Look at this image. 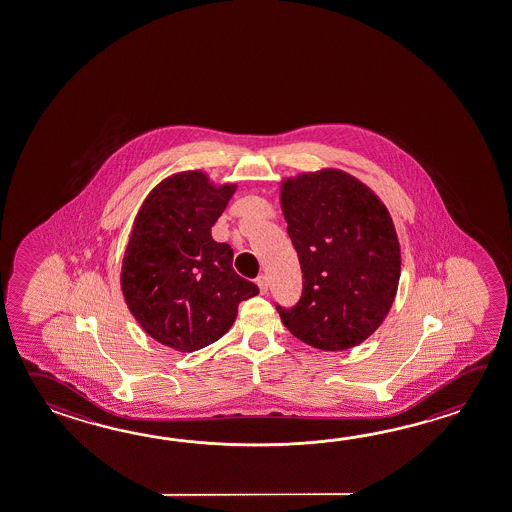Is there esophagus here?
I'll list each match as a JSON object with an SVG mask.
<instances>
[{"mask_svg": "<svg viewBox=\"0 0 512 512\" xmlns=\"http://www.w3.org/2000/svg\"><path fill=\"white\" fill-rule=\"evenodd\" d=\"M257 286H259V290H261L262 295H266V293H268V288H270L268 277H266V275H259V277H257Z\"/></svg>", "mask_w": 512, "mask_h": 512, "instance_id": "obj_1", "label": "esophagus"}]
</instances>
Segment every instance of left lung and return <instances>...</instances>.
<instances>
[{
	"mask_svg": "<svg viewBox=\"0 0 512 512\" xmlns=\"http://www.w3.org/2000/svg\"><path fill=\"white\" fill-rule=\"evenodd\" d=\"M280 204L302 270L299 302L277 306L282 324L313 348H355L386 319L400 280L386 204L335 168L284 179Z\"/></svg>",
	"mask_w": 512,
	"mask_h": 512,
	"instance_id": "8db88e82",
	"label": "left lung"
}]
</instances>
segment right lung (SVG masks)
Segmentation results:
<instances>
[{
    "label": "right lung",
    "instance_id": "obj_1",
    "mask_svg": "<svg viewBox=\"0 0 512 512\" xmlns=\"http://www.w3.org/2000/svg\"><path fill=\"white\" fill-rule=\"evenodd\" d=\"M237 184L201 170L170 175L148 193L126 244L121 290L139 326L163 346L192 353L232 328L259 288L233 270V250L212 226Z\"/></svg>",
    "mask_w": 512,
    "mask_h": 512
}]
</instances>
